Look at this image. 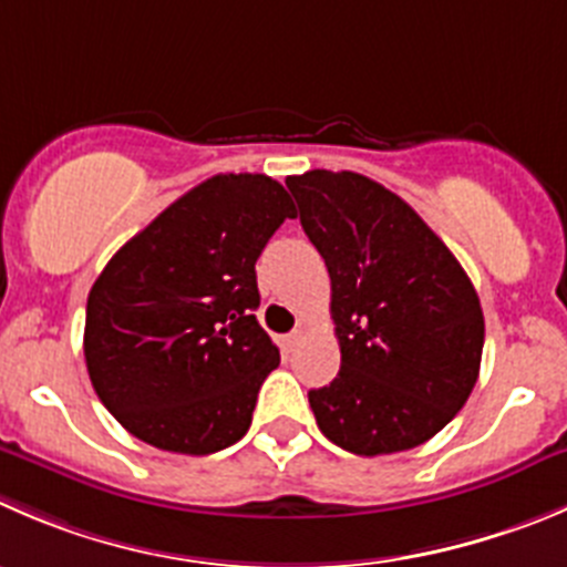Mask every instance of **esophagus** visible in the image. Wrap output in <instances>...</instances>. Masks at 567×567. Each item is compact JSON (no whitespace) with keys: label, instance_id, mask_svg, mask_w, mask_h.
<instances>
[{"label":"esophagus","instance_id":"esophagus-1","mask_svg":"<svg viewBox=\"0 0 567 567\" xmlns=\"http://www.w3.org/2000/svg\"><path fill=\"white\" fill-rule=\"evenodd\" d=\"M300 342H303V331H292L287 333V337H280V350H284V353H292Z\"/></svg>","mask_w":567,"mask_h":567}]
</instances>
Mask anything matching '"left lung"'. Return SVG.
Wrapping results in <instances>:
<instances>
[{
  "label": "left lung",
  "mask_w": 567,
  "mask_h": 567,
  "mask_svg": "<svg viewBox=\"0 0 567 567\" xmlns=\"http://www.w3.org/2000/svg\"><path fill=\"white\" fill-rule=\"evenodd\" d=\"M326 258L337 379L309 392L322 434L359 456L423 445L478 379L484 315L471 278L409 203L355 172L287 177Z\"/></svg>",
  "instance_id": "left-lung-1"
}]
</instances>
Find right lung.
I'll use <instances>...</instances> for the list:
<instances>
[{"label": "right lung", "instance_id": "1", "mask_svg": "<svg viewBox=\"0 0 567 567\" xmlns=\"http://www.w3.org/2000/svg\"><path fill=\"white\" fill-rule=\"evenodd\" d=\"M295 217L267 175H214L105 264L85 306L94 392L133 436L206 456L247 434L280 353L258 326L256 261Z\"/></svg>", "mask_w": 567, "mask_h": 567}]
</instances>
